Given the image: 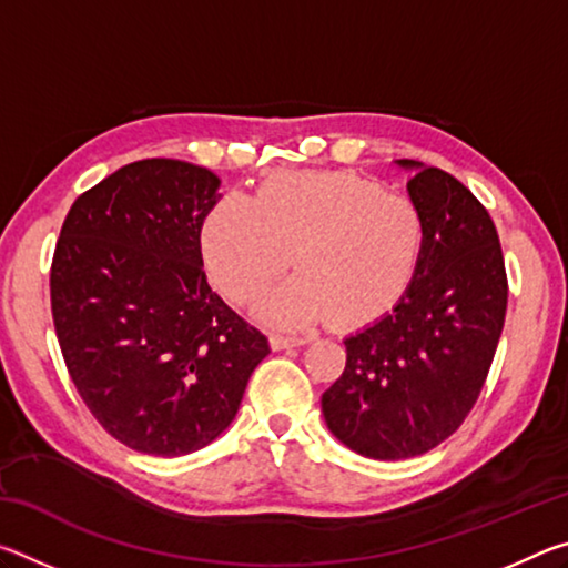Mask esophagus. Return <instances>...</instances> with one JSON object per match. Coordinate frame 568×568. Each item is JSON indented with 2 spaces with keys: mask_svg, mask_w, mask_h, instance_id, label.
Listing matches in <instances>:
<instances>
[{
  "mask_svg": "<svg viewBox=\"0 0 568 568\" xmlns=\"http://www.w3.org/2000/svg\"><path fill=\"white\" fill-rule=\"evenodd\" d=\"M307 341H311V335H281V333H273V335H271L273 351L297 348V345H305Z\"/></svg>",
  "mask_w": 568,
  "mask_h": 568,
  "instance_id": "esophagus-1",
  "label": "esophagus"
}]
</instances>
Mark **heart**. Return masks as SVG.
I'll use <instances>...</instances> for the list:
<instances>
[{"label":"heart","instance_id":"heart-1","mask_svg":"<svg viewBox=\"0 0 568 568\" xmlns=\"http://www.w3.org/2000/svg\"><path fill=\"white\" fill-rule=\"evenodd\" d=\"M426 225L408 197L358 172H283L255 197L230 192L200 227L207 277L230 301L261 295L287 263L295 277L255 305L277 328L333 315L355 328L400 303L416 277Z\"/></svg>","mask_w":568,"mask_h":568}]
</instances>
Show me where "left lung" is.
I'll list each match as a JSON object with an SVG mask.
<instances>
[{
    "mask_svg": "<svg viewBox=\"0 0 568 568\" xmlns=\"http://www.w3.org/2000/svg\"><path fill=\"white\" fill-rule=\"evenodd\" d=\"M410 172L426 243L400 303L345 338V371L323 393L331 434L355 454L400 460L436 448L464 423L491 368L506 318V267L491 215L438 168Z\"/></svg>",
    "mask_w": 568,
    "mask_h": 568,
    "instance_id": "obj_1",
    "label": "left lung"
}]
</instances>
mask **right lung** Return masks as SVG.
I'll return each mask as SVG.
<instances>
[{
    "instance_id": "add662e5",
    "label": "right lung",
    "mask_w": 568,
    "mask_h": 568,
    "mask_svg": "<svg viewBox=\"0 0 568 568\" xmlns=\"http://www.w3.org/2000/svg\"><path fill=\"white\" fill-rule=\"evenodd\" d=\"M220 180L130 162L74 200L54 250L57 341L100 426L140 454H195L233 423L271 345L207 285L200 227Z\"/></svg>"
}]
</instances>
